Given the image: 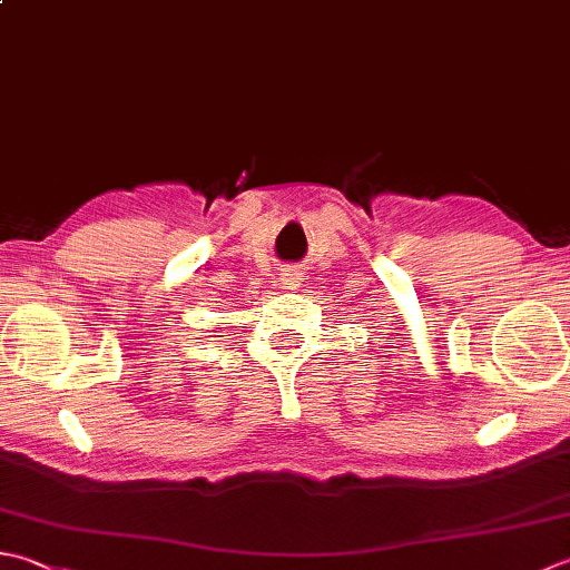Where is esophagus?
Returning <instances> with one entry per match:
<instances>
[{"label": "esophagus", "mask_w": 570, "mask_h": 570, "mask_svg": "<svg viewBox=\"0 0 570 570\" xmlns=\"http://www.w3.org/2000/svg\"><path fill=\"white\" fill-rule=\"evenodd\" d=\"M298 272L296 269H288V272H284V278H282V282H284V286L286 288H296L298 286Z\"/></svg>", "instance_id": "1"}]
</instances>
